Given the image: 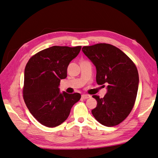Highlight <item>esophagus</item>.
<instances>
[{
    "label": "esophagus",
    "mask_w": 158,
    "mask_h": 158,
    "mask_svg": "<svg viewBox=\"0 0 158 158\" xmlns=\"http://www.w3.org/2000/svg\"><path fill=\"white\" fill-rule=\"evenodd\" d=\"M81 98H82L83 99H88V98H90V96L88 95V94H83V95L81 96Z\"/></svg>",
    "instance_id": "obj_1"
}]
</instances>
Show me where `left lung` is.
Segmentation results:
<instances>
[{
  "label": "left lung",
  "instance_id": "left-lung-1",
  "mask_svg": "<svg viewBox=\"0 0 158 158\" xmlns=\"http://www.w3.org/2000/svg\"><path fill=\"white\" fill-rule=\"evenodd\" d=\"M82 51L96 66L97 83L108 84L104 98L92 96L97 101L92 115L105 126L118 125L135 105L139 82L136 66L122 50L107 43L84 46Z\"/></svg>",
  "mask_w": 158,
  "mask_h": 158
}]
</instances>
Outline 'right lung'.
Wrapping results in <instances>:
<instances>
[{
	"label": "right lung",
	"instance_id": "add662e5",
	"mask_svg": "<svg viewBox=\"0 0 158 158\" xmlns=\"http://www.w3.org/2000/svg\"><path fill=\"white\" fill-rule=\"evenodd\" d=\"M81 46H53L36 53L26 64L23 98L32 116L42 125L54 127L68 118L72 106L81 98L79 93L60 92V80Z\"/></svg>",
	"mask_w": 158,
	"mask_h": 158
}]
</instances>
